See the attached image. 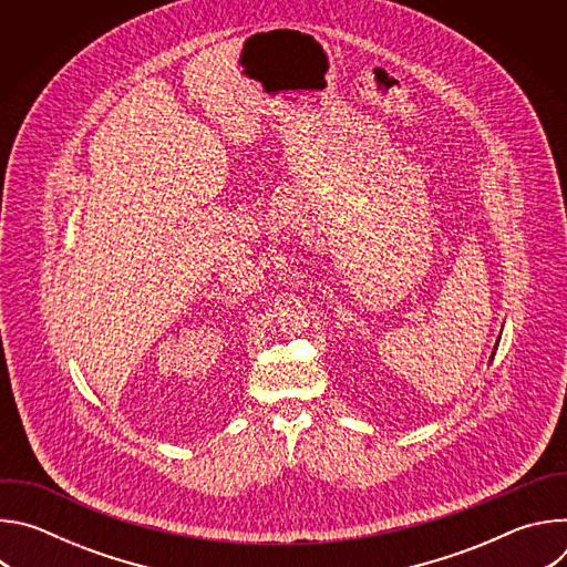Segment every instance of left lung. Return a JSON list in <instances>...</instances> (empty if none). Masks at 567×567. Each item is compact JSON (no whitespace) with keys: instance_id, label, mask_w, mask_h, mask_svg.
<instances>
[{"instance_id":"left-lung-1","label":"left lung","mask_w":567,"mask_h":567,"mask_svg":"<svg viewBox=\"0 0 567 567\" xmlns=\"http://www.w3.org/2000/svg\"><path fill=\"white\" fill-rule=\"evenodd\" d=\"M494 354H496V348H494Z\"/></svg>"}]
</instances>
